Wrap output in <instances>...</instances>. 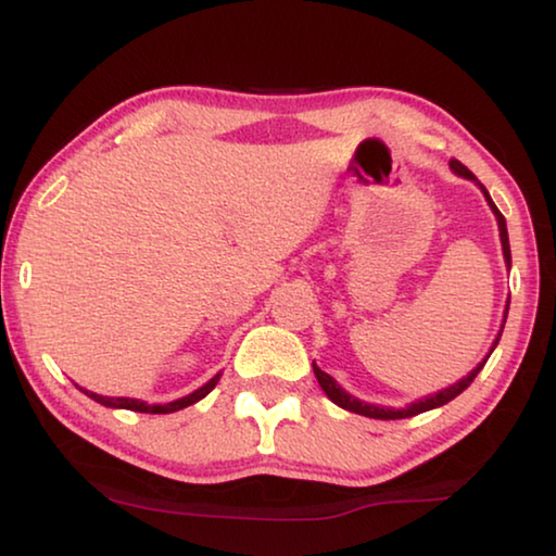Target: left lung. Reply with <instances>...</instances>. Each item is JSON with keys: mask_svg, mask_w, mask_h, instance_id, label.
Listing matches in <instances>:
<instances>
[{"mask_svg": "<svg viewBox=\"0 0 556 556\" xmlns=\"http://www.w3.org/2000/svg\"><path fill=\"white\" fill-rule=\"evenodd\" d=\"M451 169H453V174H458V177L473 181V185L483 192L485 202H489L493 217H496V223H498V238H501V253H504V263H506V268L511 270V248H508L506 219H504V215H501V212H498L496 204H493L489 189H485V187L481 185V181L476 179V174L468 172L466 166H463V164L458 162V159H453ZM506 316H508V301H506V311H504V321H501V329H498V333H496V339H493V344H491L489 354H485L483 362H478L476 367L470 369L466 377L458 379V382L447 384V387H443V390H438V392H432V394H425V397H420V400H413V402H409V405H405V407L375 405V402H364V400H359V397H354V394L346 392L344 387H341V384L337 382V379H333L331 375H326V371H324L321 367H318L316 362H314V375H316V379H318V384H321V390L326 392V397H329V400L333 402V405L349 409V413H356V415H364V417H375V420H400V417H413V415L428 413V409H435V407L447 405V402L458 397V394H460L463 390H466V387H468L470 382H473L476 375L483 369V364L489 362V356L493 354V349H496V344H498L501 331H504V324H506Z\"/></svg>", "mask_w": 556, "mask_h": 556, "instance_id": "left-lung-1", "label": "left lung"}]
</instances>
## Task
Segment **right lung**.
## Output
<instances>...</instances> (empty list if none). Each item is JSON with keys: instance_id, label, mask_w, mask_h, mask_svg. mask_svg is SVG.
Returning a JSON list of instances; mask_svg holds the SVG:
<instances>
[{"instance_id": "right-lung-1", "label": "right lung", "mask_w": 556, "mask_h": 556, "mask_svg": "<svg viewBox=\"0 0 556 556\" xmlns=\"http://www.w3.org/2000/svg\"><path fill=\"white\" fill-rule=\"evenodd\" d=\"M219 382V371L215 377L210 379V382H204L200 390L189 392L185 394V397L179 400H172V402H164V405H159V402H154V405H149V402L143 400H136V397H105V394H98V392H90V390H80L88 394L90 400L101 402L103 407H113V409H134V413H151V415H166V413H177V409H185L189 405H194V402H200L202 397H207V394L215 390V384Z\"/></svg>"}]
</instances>
